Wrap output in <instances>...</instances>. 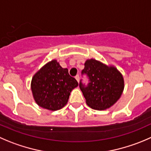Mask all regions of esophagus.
I'll list each match as a JSON object with an SVG mask.
<instances>
[{"label": "esophagus", "instance_id": "obj_1", "mask_svg": "<svg viewBox=\"0 0 151 151\" xmlns=\"http://www.w3.org/2000/svg\"><path fill=\"white\" fill-rule=\"evenodd\" d=\"M75 79L77 80V81L79 83V81H80V77H79V75L75 76Z\"/></svg>", "mask_w": 151, "mask_h": 151}]
</instances>
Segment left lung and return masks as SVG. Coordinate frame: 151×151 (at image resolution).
I'll list each match as a JSON object with an SVG mask.
<instances>
[{
  "label": "left lung",
  "mask_w": 151,
  "mask_h": 151,
  "mask_svg": "<svg viewBox=\"0 0 151 151\" xmlns=\"http://www.w3.org/2000/svg\"><path fill=\"white\" fill-rule=\"evenodd\" d=\"M82 74H87V86L80 83L86 104L94 110L103 111L114 105L123 92L125 83L120 71L112 65H106L91 58L86 61Z\"/></svg>",
  "instance_id": "8db88e82"
}]
</instances>
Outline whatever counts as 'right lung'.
I'll return each mask as SVG.
<instances>
[{"instance_id":"obj_1","label":"right lung","mask_w":151,"mask_h":151,"mask_svg":"<svg viewBox=\"0 0 151 151\" xmlns=\"http://www.w3.org/2000/svg\"><path fill=\"white\" fill-rule=\"evenodd\" d=\"M78 83L61 67L57 60L45 64L33 76L31 89L35 102L49 111H58L67 104L71 91Z\"/></svg>"}]
</instances>
